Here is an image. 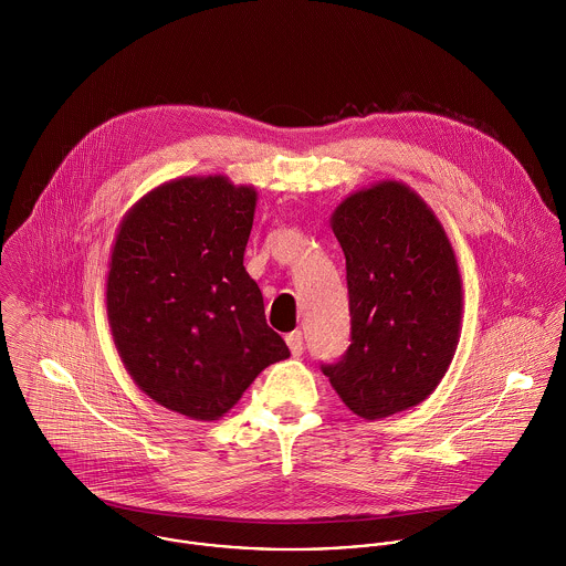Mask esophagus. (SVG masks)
<instances>
[{
  "label": "esophagus",
  "instance_id": "esophagus-1",
  "mask_svg": "<svg viewBox=\"0 0 566 566\" xmlns=\"http://www.w3.org/2000/svg\"><path fill=\"white\" fill-rule=\"evenodd\" d=\"M285 342H287L292 355H303V350H305V339H303V333H301V331L287 333V335H285Z\"/></svg>",
  "mask_w": 566,
  "mask_h": 566
}]
</instances>
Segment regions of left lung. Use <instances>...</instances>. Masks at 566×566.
Masks as SVG:
<instances>
[{
	"instance_id": "obj_1",
	"label": "left lung",
	"mask_w": 566,
	"mask_h": 566,
	"mask_svg": "<svg viewBox=\"0 0 566 566\" xmlns=\"http://www.w3.org/2000/svg\"><path fill=\"white\" fill-rule=\"evenodd\" d=\"M331 229L346 256L350 344L321 368L348 409L386 418L424 401L453 359L455 254L427 205L395 180L346 198Z\"/></svg>"
}]
</instances>
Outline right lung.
Here are the masks:
<instances>
[{
    "instance_id": "1",
    "label": "right lung",
    "mask_w": 566,
    "mask_h": 566,
    "mask_svg": "<svg viewBox=\"0 0 566 566\" xmlns=\"http://www.w3.org/2000/svg\"><path fill=\"white\" fill-rule=\"evenodd\" d=\"M256 193L224 176L150 191L122 222L106 285L119 357L157 403L216 420L290 357L243 268Z\"/></svg>"
}]
</instances>
